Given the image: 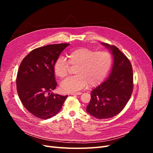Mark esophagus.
Here are the masks:
<instances>
[{"label":"esophagus","instance_id":"1","mask_svg":"<svg viewBox=\"0 0 153 153\" xmlns=\"http://www.w3.org/2000/svg\"><path fill=\"white\" fill-rule=\"evenodd\" d=\"M82 94V92H73L71 94V95H80Z\"/></svg>","mask_w":153,"mask_h":153}]
</instances>
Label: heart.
I'll return each instance as SVG.
<instances>
[{"label": "heart", "instance_id": "1", "mask_svg": "<svg viewBox=\"0 0 153 153\" xmlns=\"http://www.w3.org/2000/svg\"><path fill=\"white\" fill-rule=\"evenodd\" d=\"M76 68L75 76L64 80L60 88L63 92L71 93L80 91L87 85L95 87L103 80L112 65L111 55L105 51L95 52L86 48L72 51L68 55V62L59 57L54 65V73L60 79H63L68 74L69 66Z\"/></svg>", "mask_w": 153, "mask_h": 153}]
</instances>
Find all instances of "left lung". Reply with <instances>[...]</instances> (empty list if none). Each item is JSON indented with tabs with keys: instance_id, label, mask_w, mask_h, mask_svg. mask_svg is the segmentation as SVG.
<instances>
[{
	"instance_id": "8db88e82",
	"label": "left lung",
	"mask_w": 153,
	"mask_h": 153,
	"mask_svg": "<svg viewBox=\"0 0 153 153\" xmlns=\"http://www.w3.org/2000/svg\"><path fill=\"white\" fill-rule=\"evenodd\" d=\"M101 44L112 52L113 66L107 79L92 91L86 110L99 119L111 118L121 112L130 98L133 89V69L129 60L115 46Z\"/></svg>"
}]
</instances>
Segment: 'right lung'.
Masks as SVG:
<instances>
[{"label": "right lung", "instance_id": "1", "mask_svg": "<svg viewBox=\"0 0 153 153\" xmlns=\"http://www.w3.org/2000/svg\"><path fill=\"white\" fill-rule=\"evenodd\" d=\"M69 44L36 48L22 61L16 76V89L24 107L34 116L47 119L56 115L67 98L52 92L57 86L54 65Z\"/></svg>", "mask_w": 153, "mask_h": 153}]
</instances>
